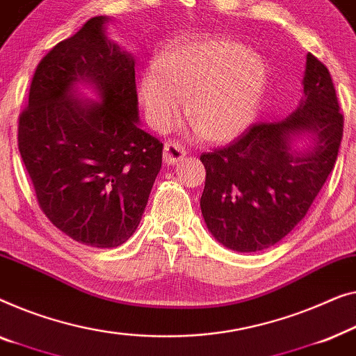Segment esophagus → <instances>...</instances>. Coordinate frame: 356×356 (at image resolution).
<instances>
[{
    "label": "esophagus",
    "instance_id": "obj_1",
    "mask_svg": "<svg viewBox=\"0 0 356 356\" xmlns=\"http://www.w3.org/2000/svg\"><path fill=\"white\" fill-rule=\"evenodd\" d=\"M185 158V152L182 147H179L176 142H172V140H168L166 143H164V149H163V159L164 163L168 164V166H172V164H176L180 159Z\"/></svg>",
    "mask_w": 356,
    "mask_h": 356
}]
</instances>
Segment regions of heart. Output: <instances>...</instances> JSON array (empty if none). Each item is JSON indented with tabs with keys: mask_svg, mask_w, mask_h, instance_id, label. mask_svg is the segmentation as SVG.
I'll return each instance as SVG.
<instances>
[{
	"mask_svg": "<svg viewBox=\"0 0 356 356\" xmlns=\"http://www.w3.org/2000/svg\"><path fill=\"white\" fill-rule=\"evenodd\" d=\"M268 85V69L243 43L209 37L174 44L143 74L149 121L166 127L190 99L188 116L209 142H230L252 126Z\"/></svg>",
	"mask_w": 356,
	"mask_h": 356,
	"instance_id": "obj_1",
	"label": "heart"
}]
</instances>
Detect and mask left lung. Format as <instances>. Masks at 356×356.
Returning a JSON list of instances; mask_svg holds the SVG:
<instances>
[{
  "instance_id": "8db88e82",
  "label": "left lung",
  "mask_w": 356,
  "mask_h": 356,
  "mask_svg": "<svg viewBox=\"0 0 356 356\" xmlns=\"http://www.w3.org/2000/svg\"><path fill=\"white\" fill-rule=\"evenodd\" d=\"M303 98L289 118L252 124L226 147L203 153L207 169L200 208L209 232L235 252L277 243L305 218L332 172L343 135V116L327 67L307 54ZM308 133L314 147H291Z\"/></svg>"
}]
</instances>
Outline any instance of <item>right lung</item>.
Returning <instances> with one entry per match:
<instances>
[{
    "instance_id": "1",
    "label": "right lung",
    "mask_w": 356,
    "mask_h": 356,
    "mask_svg": "<svg viewBox=\"0 0 356 356\" xmlns=\"http://www.w3.org/2000/svg\"><path fill=\"white\" fill-rule=\"evenodd\" d=\"M92 17L38 63L19 116V153L38 207L61 232L97 248L138 227L163 161V143L138 126L135 64ZM76 81L102 102L77 100Z\"/></svg>"
}]
</instances>
